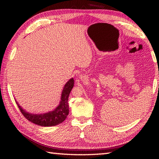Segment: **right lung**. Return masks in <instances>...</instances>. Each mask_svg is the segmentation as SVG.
<instances>
[{
  "label": "right lung",
  "mask_w": 159,
  "mask_h": 159,
  "mask_svg": "<svg viewBox=\"0 0 159 159\" xmlns=\"http://www.w3.org/2000/svg\"><path fill=\"white\" fill-rule=\"evenodd\" d=\"M74 80L73 78L70 79L66 83L62 91L61 98L59 104L55 110L46 113L42 114H32L26 112V111L22 109V108L19 105V104L16 102L18 105L20 112L29 121L41 126H57L66 119L67 115L69 113V105L67 100L71 90L74 87Z\"/></svg>",
  "instance_id": "1"
}]
</instances>
